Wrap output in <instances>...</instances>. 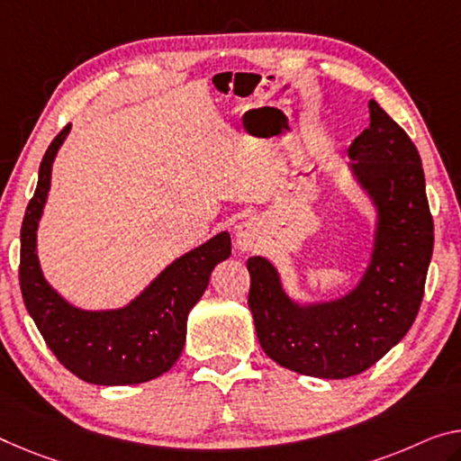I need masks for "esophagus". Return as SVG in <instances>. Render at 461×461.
I'll return each mask as SVG.
<instances>
[{
	"mask_svg": "<svg viewBox=\"0 0 461 461\" xmlns=\"http://www.w3.org/2000/svg\"><path fill=\"white\" fill-rule=\"evenodd\" d=\"M261 239V224L255 221V218H249V221L240 222L237 226V243L243 251H251L258 247Z\"/></svg>",
	"mask_w": 461,
	"mask_h": 461,
	"instance_id": "esophagus-1",
	"label": "esophagus"
}]
</instances>
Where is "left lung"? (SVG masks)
I'll use <instances>...</instances> for the list:
<instances>
[{
  "instance_id": "1",
  "label": "left lung",
  "mask_w": 461,
  "mask_h": 461,
  "mask_svg": "<svg viewBox=\"0 0 461 461\" xmlns=\"http://www.w3.org/2000/svg\"><path fill=\"white\" fill-rule=\"evenodd\" d=\"M352 141V168L379 206L373 264L346 299L299 309L264 258H249V309L261 348L274 363L309 377L346 379L373 366L419 315L435 230L420 154L377 103Z\"/></svg>"
}]
</instances>
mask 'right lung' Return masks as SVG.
Listing matches in <instances>:
<instances>
[{
    "mask_svg": "<svg viewBox=\"0 0 461 461\" xmlns=\"http://www.w3.org/2000/svg\"><path fill=\"white\" fill-rule=\"evenodd\" d=\"M69 125L41 160L39 183L20 230V290L45 344L69 373L96 385H136L157 379L176 363L185 344L187 315L210 285L212 270L230 255L229 232L183 255L130 307L88 313L68 304L42 278L37 224L45 206L51 165Z\"/></svg>",
    "mask_w": 461,
    "mask_h": 461,
    "instance_id": "add662e5",
    "label": "right lung"
}]
</instances>
